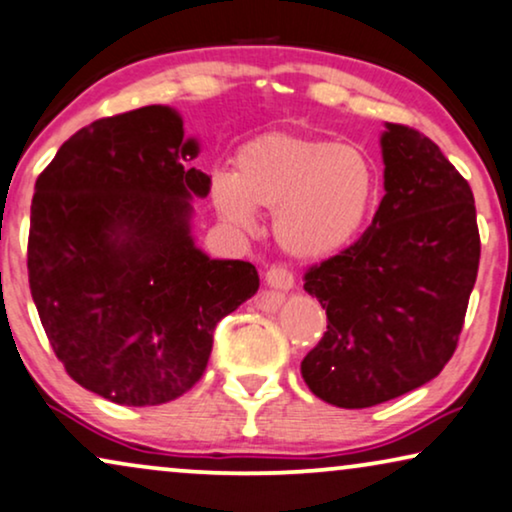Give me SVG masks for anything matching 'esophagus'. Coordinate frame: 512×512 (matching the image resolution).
Here are the masks:
<instances>
[{
    "label": "esophagus",
    "instance_id": "1",
    "mask_svg": "<svg viewBox=\"0 0 512 512\" xmlns=\"http://www.w3.org/2000/svg\"><path fill=\"white\" fill-rule=\"evenodd\" d=\"M267 283L276 290H290L295 285V276L285 267H271L267 269Z\"/></svg>",
    "mask_w": 512,
    "mask_h": 512
}]
</instances>
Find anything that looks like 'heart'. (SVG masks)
Instances as JSON below:
<instances>
[{
    "instance_id": "b5f03b06",
    "label": "heart",
    "mask_w": 512,
    "mask_h": 512,
    "mask_svg": "<svg viewBox=\"0 0 512 512\" xmlns=\"http://www.w3.org/2000/svg\"><path fill=\"white\" fill-rule=\"evenodd\" d=\"M210 196L224 220L250 229L255 208L276 210L285 252L318 260L342 250L377 196V170L358 147L292 133H267L236 154V175L217 173Z\"/></svg>"
}]
</instances>
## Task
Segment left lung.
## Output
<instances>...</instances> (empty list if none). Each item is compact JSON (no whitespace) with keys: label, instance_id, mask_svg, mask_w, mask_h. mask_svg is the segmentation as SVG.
I'll return each instance as SVG.
<instances>
[{"label":"left lung","instance_id":"obj_1","mask_svg":"<svg viewBox=\"0 0 512 512\" xmlns=\"http://www.w3.org/2000/svg\"><path fill=\"white\" fill-rule=\"evenodd\" d=\"M384 199L365 234L313 264L304 290L327 330L302 360L316 398L363 410L424 386L459 342L480 267L470 185L440 147L386 124Z\"/></svg>","mask_w":512,"mask_h":512}]
</instances>
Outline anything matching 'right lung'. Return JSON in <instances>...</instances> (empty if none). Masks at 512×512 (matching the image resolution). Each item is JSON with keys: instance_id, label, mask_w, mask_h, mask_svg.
<instances>
[{"instance_id": "1", "label": "right lung", "mask_w": 512, "mask_h": 512, "mask_svg": "<svg viewBox=\"0 0 512 512\" xmlns=\"http://www.w3.org/2000/svg\"><path fill=\"white\" fill-rule=\"evenodd\" d=\"M170 107L93 121L37 177L27 278L46 337L79 386L163 405L206 372L213 330L260 288L250 262L210 260L189 236L210 177Z\"/></svg>"}]
</instances>
